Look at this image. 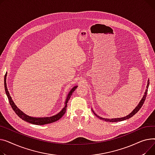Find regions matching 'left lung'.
I'll return each mask as SVG.
<instances>
[{
	"instance_id": "obj_1",
	"label": "left lung",
	"mask_w": 155,
	"mask_h": 155,
	"mask_svg": "<svg viewBox=\"0 0 155 155\" xmlns=\"http://www.w3.org/2000/svg\"><path fill=\"white\" fill-rule=\"evenodd\" d=\"M149 84H150V81L148 80V84H147V89H146V91L144 92V94L143 97H142V99H141V100L140 101V102L139 103L138 105L137 106H136V107H135L134 110H133V111L130 114H129L128 116L123 117H119V118H112V119H107V118H104V117H101L99 116L98 115H97V114L94 112V111H93V110H92V111H93V112L94 113V114L97 117H99V119H101V120L102 119V120H104V121H109V122H117V121H123V120H128V119H129V118H130V117H131L132 116H133L136 113H137V112L140 110L141 107H142L143 104H144V101H145V99H146V97H147V93H148V89Z\"/></svg>"
}]
</instances>
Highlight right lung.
I'll list each match as a JSON object with an SVG mask.
<instances>
[{
  "label": "right lung",
  "instance_id": "add662e5",
  "mask_svg": "<svg viewBox=\"0 0 155 155\" xmlns=\"http://www.w3.org/2000/svg\"><path fill=\"white\" fill-rule=\"evenodd\" d=\"M7 72L5 73V77H4V87H5V93L7 94V96L8 97V99L9 101V103H10L12 108L13 109V110L14 111V112L17 114V115L19 116V117H21V119L26 122H28L29 123L33 124H37V125H44V124H49V123H52L54 122H56L58 120H59L60 118L62 117V116L65 114L66 109H67V103L68 102V101L69 100V98L71 97L72 93H73L75 89L77 88L78 86H76L74 87H72L71 91H69L66 99L65 101V105L64 106V107L62 108V110L57 114L54 115L52 116L51 117H31L29 116L28 115L25 114L23 111H22L21 110H20L19 108L17 107V106L15 104V103H14L13 100L12 99L11 96H10V94L8 93V91L7 89V84H6V77H7Z\"/></svg>",
  "mask_w": 155,
  "mask_h": 155
}]
</instances>
